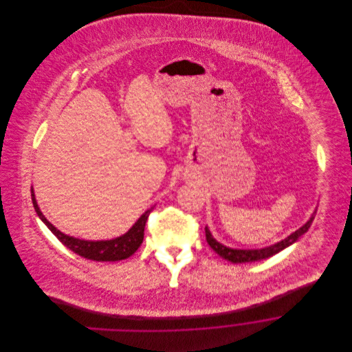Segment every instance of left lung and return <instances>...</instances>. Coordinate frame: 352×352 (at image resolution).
<instances>
[{
    "label": "left lung",
    "mask_w": 352,
    "mask_h": 352,
    "mask_svg": "<svg viewBox=\"0 0 352 352\" xmlns=\"http://www.w3.org/2000/svg\"><path fill=\"white\" fill-rule=\"evenodd\" d=\"M314 217H316V211L313 212V215L310 217V219H309L302 228H300L297 232H294L293 234H290L287 239L282 240L280 243H278V244H275V245H271V247H267V248H263V250H253V251L248 250V251H247V250H232V248H228V247L219 244V243L211 236V233H210V230H208L207 228H204L206 240H207V244L211 247V250L217 252V253H218L221 257H223L225 260H229V261H232V263H234V264H237V263H253V261H258V260L268 258V257L276 254L278 252L283 251V250L287 248L289 245L294 244V243L301 237L302 234H305V233L309 230V228H310V225H311Z\"/></svg>",
    "instance_id": "1"
}]
</instances>
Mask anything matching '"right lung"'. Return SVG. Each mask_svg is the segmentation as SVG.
Wrapping results in <instances>:
<instances>
[{
  "instance_id": "obj_1",
  "label": "right lung",
  "mask_w": 352,
  "mask_h": 352,
  "mask_svg": "<svg viewBox=\"0 0 352 352\" xmlns=\"http://www.w3.org/2000/svg\"><path fill=\"white\" fill-rule=\"evenodd\" d=\"M31 197H32L35 211L38 212L39 218L46 223V226L54 233V236L70 251H73L88 260H94V261H119V260L130 257L141 247V244L144 241L145 225H146L148 217L153 210V207H151L148 211H145L142 214V217L135 222V225L122 237H118L115 240H108V241H85V240H78V239L66 236V234L60 233L56 228H54L50 222L45 218L42 211L39 210L38 203L35 201L34 190H31Z\"/></svg>"
}]
</instances>
